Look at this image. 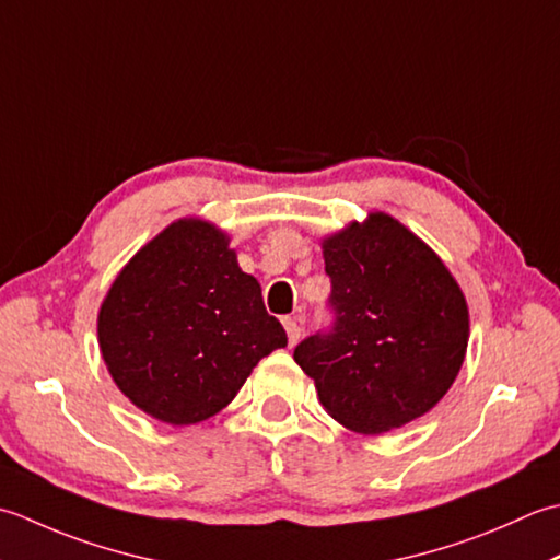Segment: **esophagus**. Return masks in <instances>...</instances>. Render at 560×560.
<instances>
[{"label": "esophagus", "instance_id": "1", "mask_svg": "<svg viewBox=\"0 0 560 560\" xmlns=\"http://www.w3.org/2000/svg\"><path fill=\"white\" fill-rule=\"evenodd\" d=\"M282 326H284V330H288L290 346H294L296 340L302 338V318L300 316H284L282 318Z\"/></svg>", "mask_w": 560, "mask_h": 560}]
</instances>
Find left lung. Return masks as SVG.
I'll use <instances>...</instances> for the list:
<instances>
[{"label": "left lung", "instance_id": "left-lung-1", "mask_svg": "<svg viewBox=\"0 0 560 560\" xmlns=\"http://www.w3.org/2000/svg\"><path fill=\"white\" fill-rule=\"evenodd\" d=\"M330 322L294 348L324 408L376 435L447 394L469 340L466 300L442 260L389 214L324 242Z\"/></svg>", "mask_w": 560, "mask_h": 560}]
</instances>
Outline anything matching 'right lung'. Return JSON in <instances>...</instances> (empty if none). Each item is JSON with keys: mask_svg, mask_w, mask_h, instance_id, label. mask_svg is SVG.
Returning a JSON list of instances; mask_svg holds the SVG:
<instances>
[{"mask_svg": "<svg viewBox=\"0 0 560 560\" xmlns=\"http://www.w3.org/2000/svg\"><path fill=\"white\" fill-rule=\"evenodd\" d=\"M98 343L137 408L190 425L220 413L288 334L266 312L258 280L238 268L230 238L208 222L178 220L113 282Z\"/></svg>", "mask_w": 560, "mask_h": 560, "instance_id": "add662e5", "label": "right lung"}]
</instances>
